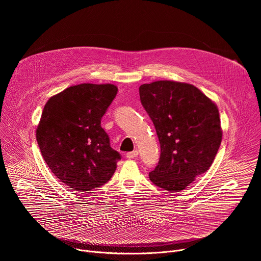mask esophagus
<instances>
[{"instance_id": "34e87169", "label": "esophagus", "mask_w": 261, "mask_h": 261, "mask_svg": "<svg viewBox=\"0 0 261 261\" xmlns=\"http://www.w3.org/2000/svg\"><path fill=\"white\" fill-rule=\"evenodd\" d=\"M138 156V151H133V152H129V153H127L126 154V157L128 158V159H134L135 157H137Z\"/></svg>"}]
</instances>
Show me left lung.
Segmentation results:
<instances>
[{"mask_svg": "<svg viewBox=\"0 0 261 261\" xmlns=\"http://www.w3.org/2000/svg\"><path fill=\"white\" fill-rule=\"evenodd\" d=\"M140 102L160 142L154 185L179 192L211 167L222 140L217 105L196 87L158 81L139 87Z\"/></svg>", "mask_w": 261, "mask_h": 261, "instance_id": "8db88e82", "label": "left lung"}]
</instances>
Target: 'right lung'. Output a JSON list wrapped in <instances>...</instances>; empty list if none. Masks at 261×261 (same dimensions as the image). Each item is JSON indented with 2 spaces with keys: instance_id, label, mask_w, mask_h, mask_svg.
<instances>
[{
  "instance_id": "right-lung-1",
  "label": "right lung",
  "mask_w": 261,
  "mask_h": 261,
  "mask_svg": "<svg viewBox=\"0 0 261 261\" xmlns=\"http://www.w3.org/2000/svg\"><path fill=\"white\" fill-rule=\"evenodd\" d=\"M117 93L110 84H82L53 96L43 108L37 142L51 172L73 191L104 185L121 160L101 127Z\"/></svg>"
}]
</instances>
